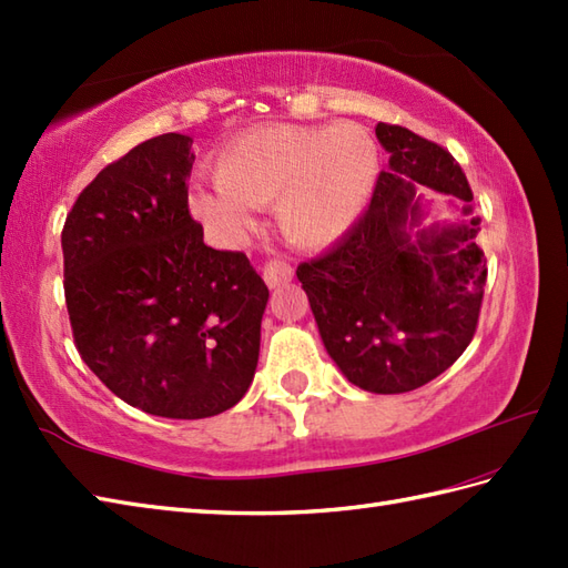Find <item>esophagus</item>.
<instances>
[{"mask_svg":"<svg viewBox=\"0 0 568 568\" xmlns=\"http://www.w3.org/2000/svg\"><path fill=\"white\" fill-rule=\"evenodd\" d=\"M293 277V265L287 258L283 256H275V258H268L263 265V281L268 283L271 287H277L287 283Z\"/></svg>","mask_w":568,"mask_h":568,"instance_id":"1","label":"esophagus"}]
</instances>
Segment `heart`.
<instances>
[{
  "instance_id": "obj_1",
  "label": "heart",
  "mask_w": 568,
  "mask_h": 568,
  "mask_svg": "<svg viewBox=\"0 0 568 568\" xmlns=\"http://www.w3.org/2000/svg\"><path fill=\"white\" fill-rule=\"evenodd\" d=\"M378 173V149L366 129L268 124L229 143L214 163L220 192H192L204 220L241 232L248 207H268L287 239L324 246L342 236L364 207Z\"/></svg>"
}]
</instances>
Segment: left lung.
Segmentation results:
<instances>
[{
	"label": "left lung",
	"instance_id": "8db88e82",
	"mask_svg": "<svg viewBox=\"0 0 568 568\" xmlns=\"http://www.w3.org/2000/svg\"><path fill=\"white\" fill-rule=\"evenodd\" d=\"M390 153L371 204L332 248L297 265L322 342L344 376L368 393L422 388L466 352L478 327L486 256L470 226L419 232L415 190L474 200L454 155L397 124H378ZM468 212V207H466Z\"/></svg>",
	"mask_w": 568,
	"mask_h": 568
}]
</instances>
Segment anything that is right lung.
I'll return each instance as SVG.
<instances>
[{
	"label": "right lung",
	"instance_id": "add662e5",
	"mask_svg": "<svg viewBox=\"0 0 568 568\" xmlns=\"http://www.w3.org/2000/svg\"><path fill=\"white\" fill-rule=\"evenodd\" d=\"M190 136L161 134L110 163L65 216L72 339L116 397L202 419L253 381L268 287L244 251H216L192 220Z\"/></svg>",
	"mask_w": 568,
	"mask_h": 568
}]
</instances>
